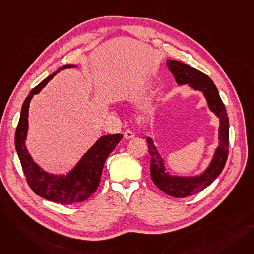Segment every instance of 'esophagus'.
<instances>
[{"instance_id": "1", "label": "esophagus", "mask_w": 254, "mask_h": 254, "mask_svg": "<svg viewBox=\"0 0 254 254\" xmlns=\"http://www.w3.org/2000/svg\"><path fill=\"white\" fill-rule=\"evenodd\" d=\"M124 137H125V139L129 140V139H132V138L135 137V134L132 131H130V130H126L124 132Z\"/></svg>"}]
</instances>
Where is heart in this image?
<instances>
[{"mask_svg": "<svg viewBox=\"0 0 254 254\" xmlns=\"http://www.w3.org/2000/svg\"><path fill=\"white\" fill-rule=\"evenodd\" d=\"M152 109V101H148L143 107L144 111H150Z\"/></svg>", "mask_w": 254, "mask_h": 254, "instance_id": "b5f03b06", "label": "heart"}]
</instances>
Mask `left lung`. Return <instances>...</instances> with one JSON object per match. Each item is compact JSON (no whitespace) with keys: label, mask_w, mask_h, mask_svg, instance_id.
<instances>
[{"label":"left lung","mask_w":254,"mask_h":254,"mask_svg":"<svg viewBox=\"0 0 254 254\" xmlns=\"http://www.w3.org/2000/svg\"><path fill=\"white\" fill-rule=\"evenodd\" d=\"M169 70L174 75L179 85L189 84L192 89L203 92L209 109L219 118L218 140L219 145L213 155L208 168L201 175L174 176L166 172L164 159L158 153L152 139L148 137L150 158V175L157 188L165 193L174 197H185L196 194L205 190L222 172L229 154V117L225 107L220 99L217 87L212 79L189 64L175 60H167Z\"/></svg>","instance_id":"1"}]
</instances>
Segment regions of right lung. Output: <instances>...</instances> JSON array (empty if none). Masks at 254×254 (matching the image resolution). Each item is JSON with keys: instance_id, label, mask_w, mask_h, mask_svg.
<instances>
[{"instance_id": "add662e5", "label": "right lung", "mask_w": 254, "mask_h": 254, "mask_svg": "<svg viewBox=\"0 0 254 254\" xmlns=\"http://www.w3.org/2000/svg\"><path fill=\"white\" fill-rule=\"evenodd\" d=\"M76 68L75 64H65L52 73L41 83H39L26 97L22 107L19 122L15 132V148L25 175L26 181L33 191L48 201L62 205H71L84 202L95 192L101 181L102 171L106 158L114 150L123 139V135L113 134L101 137L88 151L81 157L77 165L66 175H55L40 168L32 158L25 146L29 127V107L34 95L42 88L64 69Z\"/></svg>"}]
</instances>
